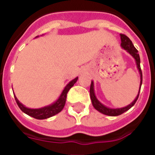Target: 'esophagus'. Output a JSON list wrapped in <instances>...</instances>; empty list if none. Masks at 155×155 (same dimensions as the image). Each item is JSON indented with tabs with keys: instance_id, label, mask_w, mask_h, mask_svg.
<instances>
[{
	"instance_id": "1",
	"label": "esophagus",
	"mask_w": 155,
	"mask_h": 155,
	"mask_svg": "<svg viewBox=\"0 0 155 155\" xmlns=\"http://www.w3.org/2000/svg\"><path fill=\"white\" fill-rule=\"evenodd\" d=\"M83 73H85V71H82V74H83Z\"/></svg>"
}]
</instances>
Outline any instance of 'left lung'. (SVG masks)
Instances as JSON below:
<instances>
[{
  "instance_id": "8db88e82",
  "label": "left lung",
  "mask_w": 155,
  "mask_h": 155,
  "mask_svg": "<svg viewBox=\"0 0 155 155\" xmlns=\"http://www.w3.org/2000/svg\"><path fill=\"white\" fill-rule=\"evenodd\" d=\"M121 38V46L122 48H123L125 51L128 52L129 54H131V56L133 57L136 60V64H137V67L139 70L140 75V88H139V92L138 95L136 97L134 101L131 102V104L127 105L126 107H123V108H117V109H112V108H109L106 107L105 105L102 104L101 102L98 101V99L96 98L95 94V90H94V82L91 81V87H90V96L91 100V103H92L93 107L95 108L97 111H99L103 114L108 115V116H118V115L122 114L124 112L127 111L128 109H130L131 107L133 106L135 103L137 102V99L139 97L140 91V87H141V84H142V73H141V69H140V55L138 54V51L137 49L135 48V46H133V44L131 42V41L127 38L126 35L124 34H120Z\"/></svg>"
}]
</instances>
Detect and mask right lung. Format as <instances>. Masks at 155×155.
<instances>
[{"label":"right lung","mask_w":155,"mask_h":155,"mask_svg":"<svg viewBox=\"0 0 155 155\" xmlns=\"http://www.w3.org/2000/svg\"><path fill=\"white\" fill-rule=\"evenodd\" d=\"M78 79V78L77 77L76 78H74L71 82H68L67 86L64 87V89L63 90L62 93L60 95L59 99L55 102H54L53 104H50V105L42 107V108H40V109H29L28 107L24 106L21 102H19V101L15 95L16 103L18 104V106L19 107V109L24 114L34 117V118H37V119H46V118L51 117L52 116H54V115L57 114H59L64 109V107L65 105V102H66V98H67V93L68 92V91H69L71 87L76 83Z\"/></svg>","instance_id":"add662e5"}]
</instances>
